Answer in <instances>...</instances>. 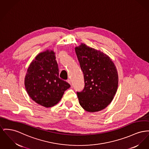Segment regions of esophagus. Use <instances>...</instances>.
Returning <instances> with one entry per match:
<instances>
[{
	"label": "esophagus",
	"instance_id": "esophagus-1",
	"mask_svg": "<svg viewBox=\"0 0 149 149\" xmlns=\"http://www.w3.org/2000/svg\"><path fill=\"white\" fill-rule=\"evenodd\" d=\"M66 81H67L68 83H69L70 85H71V80H70V79H68V80H66Z\"/></svg>",
	"mask_w": 149,
	"mask_h": 149
}]
</instances>
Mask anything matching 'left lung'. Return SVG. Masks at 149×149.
<instances>
[{
  "mask_svg": "<svg viewBox=\"0 0 149 149\" xmlns=\"http://www.w3.org/2000/svg\"><path fill=\"white\" fill-rule=\"evenodd\" d=\"M85 86L77 92L80 106L88 112L104 109L113 99L118 85L116 67L103 52L81 44L75 48Z\"/></svg>",
  "mask_w": 149,
  "mask_h": 149,
  "instance_id": "left-lung-1",
  "label": "left lung"
}]
</instances>
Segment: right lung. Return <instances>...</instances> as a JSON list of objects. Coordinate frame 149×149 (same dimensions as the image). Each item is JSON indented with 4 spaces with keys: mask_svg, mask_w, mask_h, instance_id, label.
<instances>
[{
    "mask_svg": "<svg viewBox=\"0 0 149 149\" xmlns=\"http://www.w3.org/2000/svg\"><path fill=\"white\" fill-rule=\"evenodd\" d=\"M54 54L48 50L39 53L29 66L25 78L29 96L45 107L57 104L64 92L70 87L68 83L59 78Z\"/></svg>",
    "mask_w": 149,
    "mask_h": 149,
    "instance_id": "1",
    "label": "right lung"
}]
</instances>
